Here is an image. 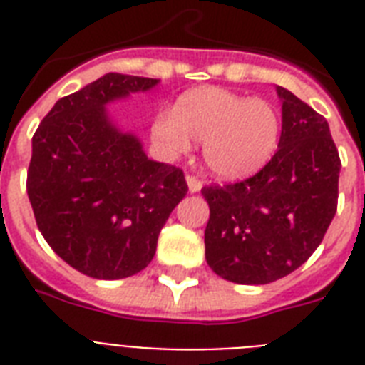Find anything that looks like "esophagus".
<instances>
[{"mask_svg":"<svg viewBox=\"0 0 365 365\" xmlns=\"http://www.w3.org/2000/svg\"><path fill=\"white\" fill-rule=\"evenodd\" d=\"M185 180H187L189 191H191V193H197V191H200V189H202V182H200L197 176H193V174H187V178H185Z\"/></svg>","mask_w":365,"mask_h":365,"instance_id":"34e87169","label":"esophagus"}]
</instances>
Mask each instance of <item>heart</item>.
Returning a JSON list of instances; mask_svg holds the SVG:
<instances>
[{
    "mask_svg": "<svg viewBox=\"0 0 365 365\" xmlns=\"http://www.w3.org/2000/svg\"><path fill=\"white\" fill-rule=\"evenodd\" d=\"M151 136L166 155L185 153L191 140L205 142L208 168L220 178L237 180L259 170L277 151L280 117L263 98L199 87L178 98L172 115L155 117Z\"/></svg>",
    "mask_w": 365,
    "mask_h": 365,
    "instance_id": "obj_1",
    "label": "heart"
}]
</instances>
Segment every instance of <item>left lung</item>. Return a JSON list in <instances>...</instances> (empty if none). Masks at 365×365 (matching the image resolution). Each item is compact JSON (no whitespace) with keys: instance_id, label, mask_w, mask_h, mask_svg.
<instances>
[{"instance_id":"obj_1","label":"left lung","mask_w":365,"mask_h":365,"mask_svg":"<svg viewBox=\"0 0 365 365\" xmlns=\"http://www.w3.org/2000/svg\"><path fill=\"white\" fill-rule=\"evenodd\" d=\"M282 132L277 153L248 180L206 185V263L237 284H269L303 265L337 212L341 159L328 121L277 87Z\"/></svg>"}]
</instances>
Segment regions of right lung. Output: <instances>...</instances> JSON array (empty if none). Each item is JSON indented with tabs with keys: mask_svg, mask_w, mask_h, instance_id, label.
Returning <instances> with one entry per match:
<instances>
[{
	"mask_svg": "<svg viewBox=\"0 0 365 365\" xmlns=\"http://www.w3.org/2000/svg\"><path fill=\"white\" fill-rule=\"evenodd\" d=\"M159 79L106 73L60 98L31 138L28 166L37 227L76 271L117 280L143 271L170 212L187 193L182 168L148 159L106 106Z\"/></svg>",
	"mask_w": 365,
	"mask_h": 365,
	"instance_id": "1",
	"label": "right lung"
}]
</instances>
